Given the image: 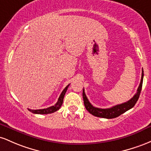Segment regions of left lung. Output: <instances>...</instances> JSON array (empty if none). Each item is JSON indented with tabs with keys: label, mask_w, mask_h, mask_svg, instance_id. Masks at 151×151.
Returning a JSON list of instances; mask_svg holds the SVG:
<instances>
[{
	"label": "left lung",
	"mask_w": 151,
	"mask_h": 151,
	"mask_svg": "<svg viewBox=\"0 0 151 151\" xmlns=\"http://www.w3.org/2000/svg\"><path fill=\"white\" fill-rule=\"evenodd\" d=\"M143 70H142V76H141V80H140V83L139 86H138V90H137V93L134 95L131 99L127 101L126 103H121V104L116 105V106H113V107L110 108H98L93 106L91 103L88 101L86 95L85 93L84 89L83 90V98L84 105L86 107V110H87L91 114L93 115V116L96 117H100V118H114L116 117H118L123 114V113L126 112L127 111L130 110L133 106H135V103L138 101V98H139L140 91L142 89V86H143Z\"/></svg>",
	"instance_id": "left-lung-1"
}]
</instances>
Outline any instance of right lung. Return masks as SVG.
Listing matches in <instances>:
<instances>
[{
	"mask_svg": "<svg viewBox=\"0 0 151 151\" xmlns=\"http://www.w3.org/2000/svg\"><path fill=\"white\" fill-rule=\"evenodd\" d=\"M69 86H70V84L68 85L66 87L64 88L63 91H62L61 94H60V96H59L58 100V102L55 103L54 106H50V107L47 108H44V109H39V110L28 109V111H30V112H32L33 113H35V114H48V113H52L55 112V111H57L58 110L60 109V108L61 107L63 102L64 96H65V93H66L67 89Z\"/></svg>",
	"mask_w": 151,
	"mask_h": 151,
	"instance_id": "1",
	"label": "right lung"
}]
</instances>
